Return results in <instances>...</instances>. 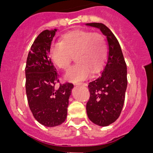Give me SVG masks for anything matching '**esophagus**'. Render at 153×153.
Wrapping results in <instances>:
<instances>
[{
  "label": "esophagus",
  "mask_w": 153,
  "mask_h": 153,
  "mask_svg": "<svg viewBox=\"0 0 153 153\" xmlns=\"http://www.w3.org/2000/svg\"><path fill=\"white\" fill-rule=\"evenodd\" d=\"M78 86H86V85H87V84H86V83H78Z\"/></svg>",
  "instance_id": "obj_1"
}]
</instances>
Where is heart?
<instances>
[{
  "instance_id": "b5f03b06",
  "label": "heart",
  "mask_w": 153,
  "mask_h": 153,
  "mask_svg": "<svg viewBox=\"0 0 153 153\" xmlns=\"http://www.w3.org/2000/svg\"><path fill=\"white\" fill-rule=\"evenodd\" d=\"M107 48L104 36L98 32L74 30L65 34L61 42H55L50 48V56L56 66L68 70L75 56L76 64L65 75L71 82H80L88 78L91 72L97 74L106 60Z\"/></svg>"
}]
</instances>
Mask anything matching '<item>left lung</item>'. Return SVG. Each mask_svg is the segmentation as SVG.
Masks as SVG:
<instances>
[{"instance_id": "8db88e82", "label": "left lung", "mask_w": 153, "mask_h": 153, "mask_svg": "<svg viewBox=\"0 0 153 153\" xmlns=\"http://www.w3.org/2000/svg\"><path fill=\"white\" fill-rule=\"evenodd\" d=\"M86 25L99 28L106 36L108 58L101 75L89 83L90 97L86 113L93 123L106 126L120 117L123 107L127 87V68L117 37L106 25L90 23Z\"/></svg>"}]
</instances>
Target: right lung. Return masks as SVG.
Here are the masks:
<instances>
[{
    "mask_svg": "<svg viewBox=\"0 0 153 153\" xmlns=\"http://www.w3.org/2000/svg\"><path fill=\"white\" fill-rule=\"evenodd\" d=\"M56 29L45 30L35 39L27 59L26 93L30 109L37 122L47 127L59 126L67 116L73 83L60 84L50 58V48Z\"/></svg>",
    "mask_w": 153,
    "mask_h": 153,
    "instance_id": "obj_1",
    "label": "right lung"
}]
</instances>
